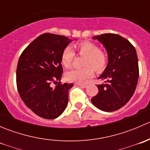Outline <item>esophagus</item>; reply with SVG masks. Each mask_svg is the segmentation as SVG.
<instances>
[{
	"label": "esophagus",
	"instance_id": "34e87169",
	"mask_svg": "<svg viewBox=\"0 0 150 150\" xmlns=\"http://www.w3.org/2000/svg\"><path fill=\"white\" fill-rule=\"evenodd\" d=\"M75 85H77V86H81V88H86V85H85V84H79V83H76Z\"/></svg>",
	"mask_w": 150,
	"mask_h": 150
}]
</instances>
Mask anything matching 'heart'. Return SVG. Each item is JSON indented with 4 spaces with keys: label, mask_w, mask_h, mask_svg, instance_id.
Returning <instances> with one entry per match:
<instances>
[{
    "label": "heart",
    "mask_w": 150,
    "mask_h": 150,
    "mask_svg": "<svg viewBox=\"0 0 150 150\" xmlns=\"http://www.w3.org/2000/svg\"><path fill=\"white\" fill-rule=\"evenodd\" d=\"M75 54L85 57L81 69H72L66 73V79L69 82L85 83L93 75V71L101 73L108 64V56L94 43L84 41L74 45L72 50L67 48L62 51L61 63L64 67H69L72 64ZM93 69H92V68Z\"/></svg>",
    "instance_id": "obj_1"
}]
</instances>
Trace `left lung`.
Returning <instances> with one entry per match:
<instances>
[{
  "label": "left lung",
  "instance_id": "1",
  "mask_svg": "<svg viewBox=\"0 0 150 150\" xmlns=\"http://www.w3.org/2000/svg\"><path fill=\"white\" fill-rule=\"evenodd\" d=\"M105 47L108 64L99 79V92L91 99L95 107L104 112H112L123 107L132 97L139 78L138 57L134 46L127 39L113 33L95 36Z\"/></svg>",
  "mask_w": 150,
  "mask_h": 150
}]
</instances>
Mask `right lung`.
<instances>
[{
    "instance_id": "right-lung-1",
    "label": "right lung",
    "mask_w": 150,
    "mask_h": 150,
    "mask_svg": "<svg viewBox=\"0 0 150 150\" xmlns=\"http://www.w3.org/2000/svg\"><path fill=\"white\" fill-rule=\"evenodd\" d=\"M72 40L64 35L44 33L23 51L16 68L21 99L37 115L54 119L64 111L72 83L62 84V51ZM51 83H58L55 88Z\"/></svg>"
}]
</instances>
